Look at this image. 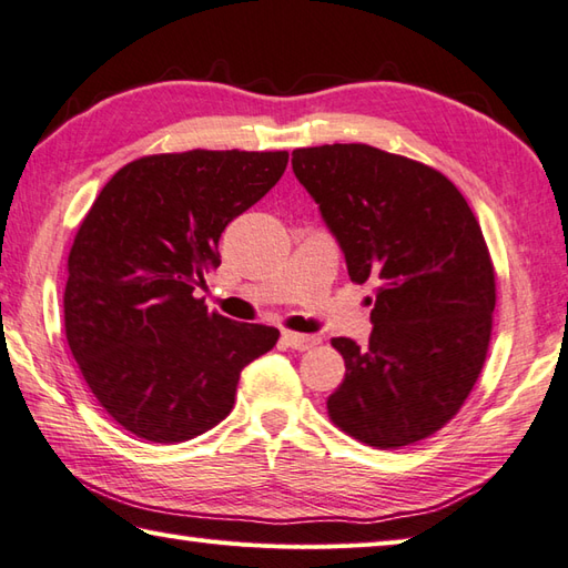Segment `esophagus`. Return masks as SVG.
Listing matches in <instances>:
<instances>
[{"mask_svg":"<svg viewBox=\"0 0 568 568\" xmlns=\"http://www.w3.org/2000/svg\"><path fill=\"white\" fill-rule=\"evenodd\" d=\"M283 342L285 346L295 348V352H307V348L317 346L322 339L315 334H297V332H283Z\"/></svg>","mask_w":568,"mask_h":568,"instance_id":"1","label":"esophagus"}]
</instances>
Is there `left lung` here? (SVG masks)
<instances>
[{
    "instance_id": "left-lung-1",
    "label": "left lung",
    "mask_w": 568,
    "mask_h": 568,
    "mask_svg": "<svg viewBox=\"0 0 568 568\" xmlns=\"http://www.w3.org/2000/svg\"><path fill=\"white\" fill-rule=\"evenodd\" d=\"M348 277L376 295L366 346L336 336L346 373L327 409L378 449L415 444L464 405L488 354L496 273L484 232L449 178L366 143L293 151Z\"/></svg>"
}]
</instances>
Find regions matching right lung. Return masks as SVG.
Masks as SVG:
<instances>
[{"instance_id": "add662e5", "label": "right lung", "mask_w": 568, "mask_h": 568, "mask_svg": "<svg viewBox=\"0 0 568 568\" xmlns=\"http://www.w3.org/2000/svg\"><path fill=\"white\" fill-rule=\"evenodd\" d=\"M287 151H185L126 163L68 256L65 336L100 405L139 439L175 444L232 413L239 376L275 327L210 312L195 287L226 224L268 192Z\"/></svg>"}]
</instances>
